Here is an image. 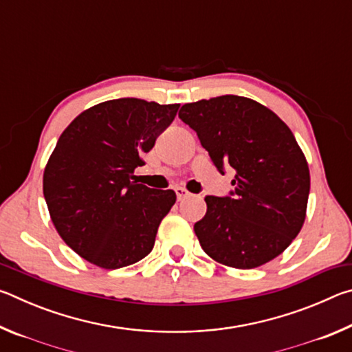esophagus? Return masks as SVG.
Instances as JSON below:
<instances>
[{"mask_svg":"<svg viewBox=\"0 0 352 352\" xmlns=\"http://www.w3.org/2000/svg\"><path fill=\"white\" fill-rule=\"evenodd\" d=\"M175 194H177V199H178V201H182V200H184V199H188L189 195H190V192H188V190L184 189V188H175Z\"/></svg>","mask_w":352,"mask_h":352,"instance_id":"esophagus-1","label":"esophagus"}]
</instances>
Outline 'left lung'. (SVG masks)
Segmentation results:
<instances>
[{"label":"left lung","instance_id":"8db88e82","mask_svg":"<svg viewBox=\"0 0 352 352\" xmlns=\"http://www.w3.org/2000/svg\"><path fill=\"white\" fill-rule=\"evenodd\" d=\"M178 118L220 174L234 170V189L206 195L205 217L194 225L204 252L234 269L275 259L300 233L311 189L294 133L267 107L234 94L184 104Z\"/></svg>","mask_w":352,"mask_h":352}]
</instances>
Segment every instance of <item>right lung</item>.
Segmentation results:
<instances>
[{
    "instance_id": "1",
    "label": "right lung",
    "mask_w": 352,
    "mask_h": 352,
    "mask_svg": "<svg viewBox=\"0 0 352 352\" xmlns=\"http://www.w3.org/2000/svg\"><path fill=\"white\" fill-rule=\"evenodd\" d=\"M178 107L107 100L80 113L60 135L46 164L43 194L57 233L83 259L115 270L152 252L177 197L172 189H151L132 178Z\"/></svg>"
}]
</instances>
